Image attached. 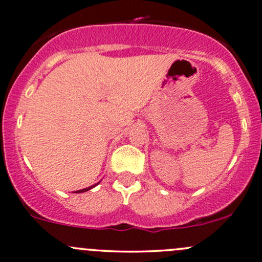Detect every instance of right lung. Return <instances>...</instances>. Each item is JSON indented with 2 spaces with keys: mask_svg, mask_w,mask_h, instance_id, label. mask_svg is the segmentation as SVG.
Wrapping results in <instances>:
<instances>
[{
  "mask_svg": "<svg viewBox=\"0 0 262 262\" xmlns=\"http://www.w3.org/2000/svg\"><path fill=\"white\" fill-rule=\"evenodd\" d=\"M93 187V186H92ZM92 187H89V188H83V189H80V191H76L77 193H81V192H86V191H89V189H91Z\"/></svg>",
  "mask_w": 262,
  "mask_h": 262,
  "instance_id": "add662e5",
  "label": "right lung"
}]
</instances>
